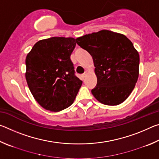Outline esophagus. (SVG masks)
I'll list each match as a JSON object with an SVG mask.
<instances>
[{"label": "esophagus", "instance_id": "1", "mask_svg": "<svg viewBox=\"0 0 159 159\" xmlns=\"http://www.w3.org/2000/svg\"><path fill=\"white\" fill-rule=\"evenodd\" d=\"M87 74H88V71H85L84 72V73H83V74H82V76H83V78L85 77V76H86V75H87Z\"/></svg>", "mask_w": 159, "mask_h": 159}]
</instances>
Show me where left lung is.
Listing matches in <instances>:
<instances>
[{
  "label": "left lung",
  "mask_w": 159,
  "mask_h": 159,
  "mask_svg": "<svg viewBox=\"0 0 159 159\" xmlns=\"http://www.w3.org/2000/svg\"><path fill=\"white\" fill-rule=\"evenodd\" d=\"M92 56L98 83L91 90L106 105L124 102L134 89L139 76V57L133 43L124 35L108 30L76 39Z\"/></svg>",
  "instance_id": "1"
}]
</instances>
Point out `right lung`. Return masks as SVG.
Listing matches in <instances>:
<instances>
[{"instance_id": "obj_1", "label": "right lung", "mask_w": 159, "mask_h": 159, "mask_svg": "<svg viewBox=\"0 0 159 159\" xmlns=\"http://www.w3.org/2000/svg\"><path fill=\"white\" fill-rule=\"evenodd\" d=\"M76 45L73 38L52 37L38 41L26 56V82L45 109L55 112L69 107L81 87L70 58Z\"/></svg>"}]
</instances>
